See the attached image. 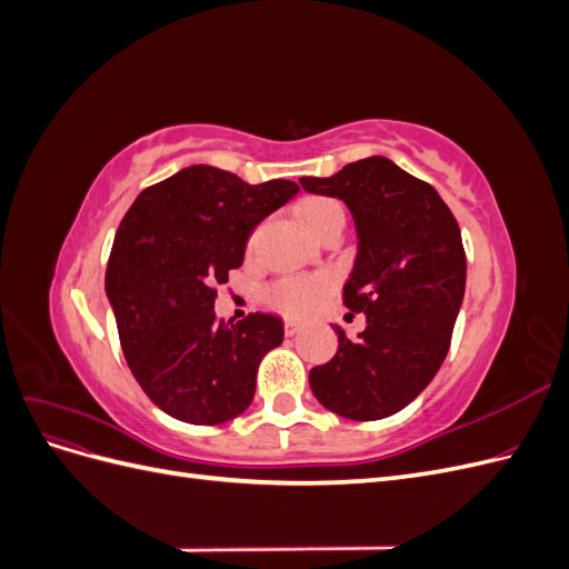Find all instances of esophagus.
Listing matches in <instances>:
<instances>
[{
  "instance_id": "obj_1",
  "label": "esophagus",
  "mask_w": 569,
  "mask_h": 569,
  "mask_svg": "<svg viewBox=\"0 0 569 569\" xmlns=\"http://www.w3.org/2000/svg\"><path fill=\"white\" fill-rule=\"evenodd\" d=\"M299 330H301V325H299L297 320H291V318L284 320V332H287V337H295Z\"/></svg>"
}]
</instances>
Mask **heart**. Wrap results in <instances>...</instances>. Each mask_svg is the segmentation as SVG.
<instances>
[{"label": "heart", "mask_w": 569, "mask_h": 569, "mask_svg": "<svg viewBox=\"0 0 569 569\" xmlns=\"http://www.w3.org/2000/svg\"><path fill=\"white\" fill-rule=\"evenodd\" d=\"M301 216L306 228L313 234H318L325 226H330L332 220L343 218L341 203L330 197H313L301 206ZM330 278L327 274H308V278H289L278 284H272L268 291V299L272 306H278L280 311L289 316H306L311 313L318 299L330 289Z\"/></svg>", "instance_id": "1"}]
</instances>
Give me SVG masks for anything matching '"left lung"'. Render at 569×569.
I'll return each mask as SVG.
<instances>
[{"label": "left lung", "mask_w": 569, "mask_h": 569, "mask_svg": "<svg viewBox=\"0 0 569 569\" xmlns=\"http://www.w3.org/2000/svg\"><path fill=\"white\" fill-rule=\"evenodd\" d=\"M306 192L337 197L353 216L358 251L343 303L366 330L308 375L316 399L349 420H382L435 380L465 297L460 228L437 189L385 157L301 178Z\"/></svg>", "instance_id": "obj_1"}]
</instances>
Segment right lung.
<instances>
[{
    "label": "right lung",
    "instance_id": "1",
    "mask_svg": "<svg viewBox=\"0 0 569 569\" xmlns=\"http://www.w3.org/2000/svg\"><path fill=\"white\" fill-rule=\"evenodd\" d=\"M297 192L291 180L249 184L199 163L147 187L120 220L107 297L134 380L170 418L220 425L249 408L284 327L270 313L218 320L216 284L242 266L258 222Z\"/></svg>",
    "mask_w": 569,
    "mask_h": 569
}]
</instances>
